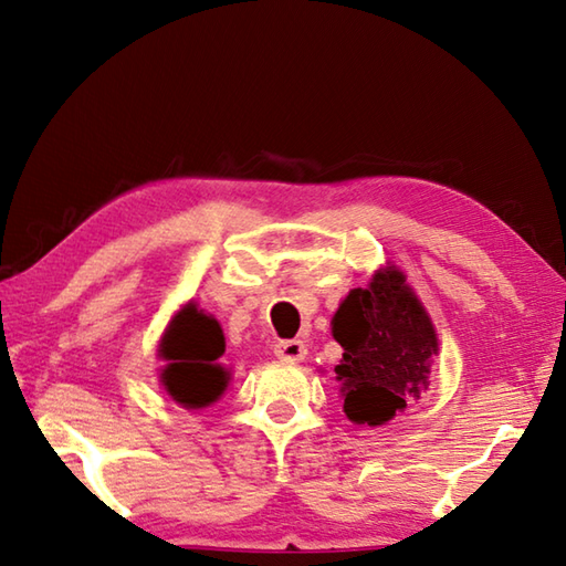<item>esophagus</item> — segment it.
Masks as SVG:
<instances>
[{"instance_id":"esophagus-1","label":"esophagus","mask_w":566,"mask_h":566,"mask_svg":"<svg viewBox=\"0 0 566 566\" xmlns=\"http://www.w3.org/2000/svg\"><path fill=\"white\" fill-rule=\"evenodd\" d=\"M274 355L284 363H298L306 357V345L302 340H280L274 345Z\"/></svg>"}]
</instances>
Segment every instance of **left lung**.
<instances>
[{"label": "left lung", "mask_w": 566, "mask_h": 566, "mask_svg": "<svg viewBox=\"0 0 566 566\" xmlns=\"http://www.w3.org/2000/svg\"><path fill=\"white\" fill-rule=\"evenodd\" d=\"M333 338L345 350L335 375L353 423H387L428 387L438 338L399 270H381L367 290L347 294L333 318Z\"/></svg>", "instance_id": "8db88e82"}]
</instances>
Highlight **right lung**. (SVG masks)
<instances>
[{
  "label": "right lung",
  "instance_id": "right-lung-1",
  "mask_svg": "<svg viewBox=\"0 0 566 566\" xmlns=\"http://www.w3.org/2000/svg\"><path fill=\"white\" fill-rule=\"evenodd\" d=\"M223 347L226 340L216 318L187 304L172 318L160 345V355L167 359L163 369L165 391L185 408L213 403L228 384V371L216 363Z\"/></svg>",
  "mask_w": 566,
  "mask_h": 566
}]
</instances>
